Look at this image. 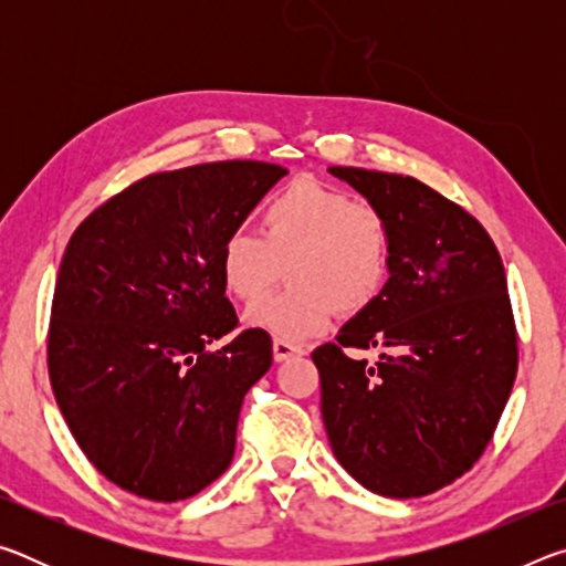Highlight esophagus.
<instances>
[{
	"mask_svg": "<svg viewBox=\"0 0 566 566\" xmlns=\"http://www.w3.org/2000/svg\"><path fill=\"white\" fill-rule=\"evenodd\" d=\"M272 354H274V361H286L292 357H300V354H304V349L294 347V344L284 342V339H274L272 342Z\"/></svg>",
	"mask_w": 566,
	"mask_h": 566,
	"instance_id": "obj_1",
	"label": "esophagus"
}]
</instances>
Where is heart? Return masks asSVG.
Segmentation results:
<instances>
[{
    "label": "heart",
    "instance_id": "b5f03b06",
    "mask_svg": "<svg viewBox=\"0 0 566 566\" xmlns=\"http://www.w3.org/2000/svg\"><path fill=\"white\" fill-rule=\"evenodd\" d=\"M282 264L290 286L249 306L247 324L284 342L317 337L334 310L357 314L385 290L387 219L337 187L296 179L264 205L260 234L234 229L219 249L222 284L242 302L270 290Z\"/></svg>",
    "mask_w": 566,
    "mask_h": 566
}]
</instances>
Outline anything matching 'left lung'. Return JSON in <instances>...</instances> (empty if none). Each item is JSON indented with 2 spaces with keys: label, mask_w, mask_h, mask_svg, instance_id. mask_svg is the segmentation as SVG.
<instances>
[{
  "label": "left lung",
  "mask_w": 566,
  "mask_h": 566,
  "mask_svg": "<svg viewBox=\"0 0 566 566\" xmlns=\"http://www.w3.org/2000/svg\"><path fill=\"white\" fill-rule=\"evenodd\" d=\"M387 219L385 290L312 359L337 462L361 486L411 500L482 457L516 377V329L502 256L462 207L415 177L329 167ZM347 346H377L380 361Z\"/></svg>",
  "instance_id": "left-lung-1"
}]
</instances>
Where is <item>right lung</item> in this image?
Instances as JSON below:
<instances>
[{
	"instance_id": "add662e5",
	"label": "right lung",
	"mask_w": 566,
	"mask_h": 566,
	"mask_svg": "<svg viewBox=\"0 0 566 566\" xmlns=\"http://www.w3.org/2000/svg\"><path fill=\"white\" fill-rule=\"evenodd\" d=\"M286 175L234 159L134 181L84 219L52 302V389L76 444L122 490L189 500L232 464L272 339L237 327L219 249Z\"/></svg>"
}]
</instances>
